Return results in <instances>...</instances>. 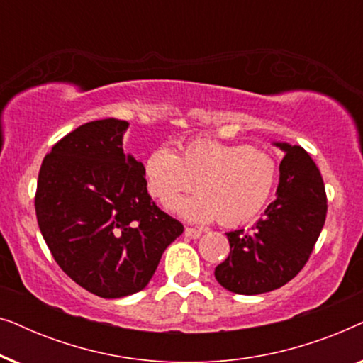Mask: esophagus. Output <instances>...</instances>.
Segmentation results:
<instances>
[{
    "instance_id": "34e87169",
    "label": "esophagus",
    "mask_w": 363,
    "mask_h": 363,
    "mask_svg": "<svg viewBox=\"0 0 363 363\" xmlns=\"http://www.w3.org/2000/svg\"><path fill=\"white\" fill-rule=\"evenodd\" d=\"M185 236L190 238V240H198L201 236V230H196V228H185Z\"/></svg>"
}]
</instances>
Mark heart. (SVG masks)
<instances>
[{"label": "heart", "instance_id": "obj_1", "mask_svg": "<svg viewBox=\"0 0 363 363\" xmlns=\"http://www.w3.org/2000/svg\"><path fill=\"white\" fill-rule=\"evenodd\" d=\"M143 177L148 193L186 220L218 218L221 225L236 226L264 210L277 183V163L259 148L196 138L182 145L178 155L168 147L152 150L143 160ZM195 181L197 195L179 201Z\"/></svg>", "mask_w": 363, "mask_h": 363}]
</instances>
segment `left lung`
Segmentation results:
<instances>
[{
    "mask_svg": "<svg viewBox=\"0 0 363 363\" xmlns=\"http://www.w3.org/2000/svg\"><path fill=\"white\" fill-rule=\"evenodd\" d=\"M284 152L276 200L250 231L226 233L231 252L215 277L235 294L256 296L289 282L309 259L327 215L319 168L302 147L272 142Z\"/></svg>",
    "mask_w": 363,
    "mask_h": 363,
    "instance_id": "8db88e82",
    "label": "left lung"
}]
</instances>
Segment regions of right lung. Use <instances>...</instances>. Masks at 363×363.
<instances>
[{"label":"right lung","mask_w":363,"mask_h":363,"mask_svg":"<svg viewBox=\"0 0 363 363\" xmlns=\"http://www.w3.org/2000/svg\"><path fill=\"white\" fill-rule=\"evenodd\" d=\"M128 122L77 127L44 157L34 198L39 230L59 267L104 299L142 291L183 225L147 191L143 163L123 153Z\"/></svg>","instance_id":"right-lung-1"}]
</instances>
